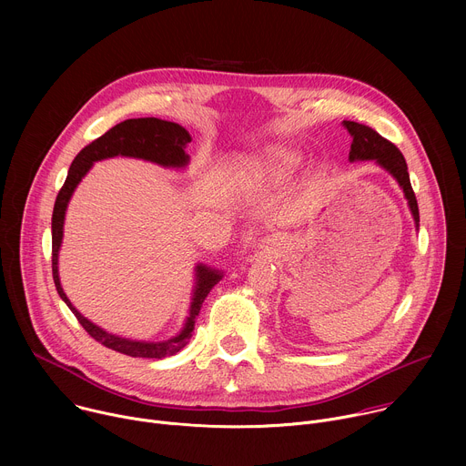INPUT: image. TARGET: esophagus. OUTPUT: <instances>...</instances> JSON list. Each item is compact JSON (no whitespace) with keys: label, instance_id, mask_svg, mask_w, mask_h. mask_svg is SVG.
Masks as SVG:
<instances>
[{"label":"esophagus","instance_id":"34e87169","mask_svg":"<svg viewBox=\"0 0 466 466\" xmlns=\"http://www.w3.org/2000/svg\"><path fill=\"white\" fill-rule=\"evenodd\" d=\"M273 248H275V241H273V238H269V236L261 238V239L258 241V247H256V250H258V254H259L261 258L271 256Z\"/></svg>","mask_w":466,"mask_h":466}]
</instances>
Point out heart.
<instances>
[{"label": "heart", "mask_w": 466, "mask_h": 466, "mask_svg": "<svg viewBox=\"0 0 466 466\" xmlns=\"http://www.w3.org/2000/svg\"><path fill=\"white\" fill-rule=\"evenodd\" d=\"M297 162L299 158L295 153L282 147H275L268 153V157H265V169L273 175H286L297 167Z\"/></svg>", "instance_id": "heart-1"}]
</instances>
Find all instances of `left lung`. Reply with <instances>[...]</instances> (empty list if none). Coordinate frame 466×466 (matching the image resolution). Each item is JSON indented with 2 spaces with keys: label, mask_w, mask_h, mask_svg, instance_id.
<instances>
[{
  "label": "left lung",
  "mask_w": 466,
  "mask_h": 466,
  "mask_svg": "<svg viewBox=\"0 0 466 466\" xmlns=\"http://www.w3.org/2000/svg\"><path fill=\"white\" fill-rule=\"evenodd\" d=\"M343 125L352 137L349 160L350 162L374 160L378 166H381L385 171H389L396 178V182L400 184V187L404 189L410 210H411L413 219H415V227L419 230V221L420 219H419L417 197H415V191L411 187L408 164H406V158L400 153V149H398L394 144H390L389 140H385L383 137H380L374 128H370L367 125H361V123H356V121H343Z\"/></svg>",
  "instance_id": "1"
}]
</instances>
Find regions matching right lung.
Returning a JSON list of instances; mask_svg holds the SVG:
<instances>
[{
    "label": "right lung",
    "instance_id": "right-lung-1",
    "mask_svg": "<svg viewBox=\"0 0 466 466\" xmlns=\"http://www.w3.org/2000/svg\"><path fill=\"white\" fill-rule=\"evenodd\" d=\"M191 142L189 132L180 127L178 123L158 119V117H138V119H125L106 130L103 137L88 144L72 162L68 177H66L64 186L60 187L53 218H51V239H53V258H51V268H53V280L55 288L60 295V299L68 304V308L74 311L81 326L88 331V334L106 349H112L119 354H127L130 358H155L162 360L167 356L177 354L182 350L195 328V319L201 311V306L205 299L208 297L210 289L223 279L221 271L207 268L205 263H198L195 268V286L189 304V315L186 317L184 328L171 339L166 341H135L119 338L114 334H108L103 328L88 320L85 315L77 311V308L66 297L60 279H58V250L62 243V232H64V218L66 208H68L70 198L83 180V177L90 171L94 162L114 158V157H130V158H142L147 162H155L164 167H186L189 162V157L186 155V146Z\"/></svg>",
    "mask_w": 466,
    "mask_h": 466
}]
</instances>
